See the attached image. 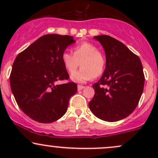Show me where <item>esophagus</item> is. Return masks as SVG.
<instances>
[{
  "label": "esophagus",
  "instance_id": "34e87169",
  "mask_svg": "<svg viewBox=\"0 0 158 158\" xmlns=\"http://www.w3.org/2000/svg\"><path fill=\"white\" fill-rule=\"evenodd\" d=\"M85 88V86H82V85H78V90H82L83 88Z\"/></svg>",
  "mask_w": 158,
  "mask_h": 158
}]
</instances>
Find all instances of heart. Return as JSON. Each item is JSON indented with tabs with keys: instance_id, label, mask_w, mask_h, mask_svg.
Returning a JSON list of instances; mask_svg holds the SVG:
<instances>
[{
	"instance_id": "1",
	"label": "heart",
	"mask_w": 158,
	"mask_h": 158,
	"mask_svg": "<svg viewBox=\"0 0 158 158\" xmlns=\"http://www.w3.org/2000/svg\"><path fill=\"white\" fill-rule=\"evenodd\" d=\"M61 59L65 70L69 73H73L78 67L80 70L72 75L71 79L77 82H85L92 78H97L104 72L106 65L105 56L97 46L88 42H82L73 48V53L64 51Z\"/></svg>"
}]
</instances>
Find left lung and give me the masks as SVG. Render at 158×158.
I'll list each match as a JSON object with an SVG mask.
<instances>
[{
	"mask_svg": "<svg viewBox=\"0 0 158 158\" xmlns=\"http://www.w3.org/2000/svg\"><path fill=\"white\" fill-rule=\"evenodd\" d=\"M106 52V66L88 106L98 118L116 122L126 118L138 105L145 77L140 59L124 44L109 35L94 36Z\"/></svg>",
	"mask_w": 158,
	"mask_h": 158,
	"instance_id": "1",
	"label": "left lung"
}]
</instances>
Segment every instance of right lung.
<instances>
[{
  "instance_id": "1",
  "label": "right lung",
  "mask_w": 158,
  "mask_h": 158,
  "mask_svg": "<svg viewBox=\"0 0 158 158\" xmlns=\"http://www.w3.org/2000/svg\"><path fill=\"white\" fill-rule=\"evenodd\" d=\"M75 42L72 36L48 34L16 56L10 77L11 90L19 108L33 120L52 123L66 113L77 85L57 81L70 77L61 56Z\"/></svg>"
}]
</instances>
